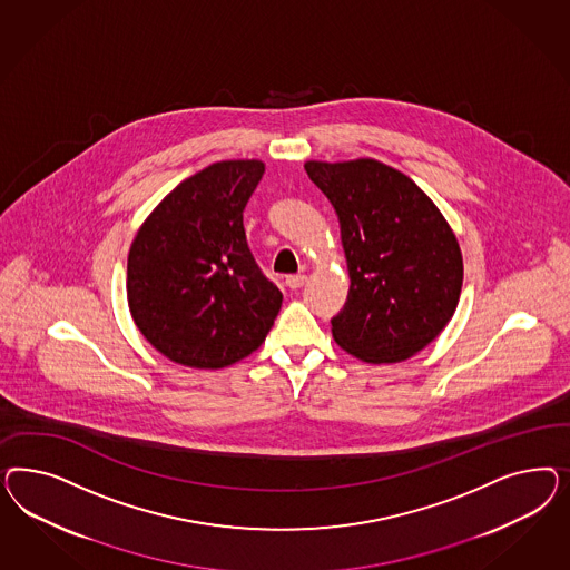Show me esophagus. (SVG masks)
Returning <instances> with one entry per match:
<instances>
[{
  "label": "esophagus",
  "instance_id": "obj_1",
  "mask_svg": "<svg viewBox=\"0 0 570 570\" xmlns=\"http://www.w3.org/2000/svg\"><path fill=\"white\" fill-rule=\"evenodd\" d=\"M305 282H307V276H305V274H296V276L286 277V286H288L291 291H296V288L305 286Z\"/></svg>",
  "mask_w": 570,
  "mask_h": 570
}]
</instances>
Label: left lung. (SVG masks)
Returning <instances> with one entry per match:
<instances>
[{"instance_id": "obj_1", "label": "left lung", "mask_w": 570, "mask_h": 570, "mask_svg": "<svg viewBox=\"0 0 570 570\" xmlns=\"http://www.w3.org/2000/svg\"><path fill=\"white\" fill-rule=\"evenodd\" d=\"M338 215L351 277L332 336L367 363L414 357L453 317L464 279L448 219L403 173L374 160H307Z\"/></svg>"}]
</instances>
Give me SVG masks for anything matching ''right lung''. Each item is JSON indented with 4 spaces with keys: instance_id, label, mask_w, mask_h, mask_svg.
<instances>
[{
    "instance_id": "1",
    "label": "right lung",
    "mask_w": 570,
    "mask_h": 570,
    "mask_svg": "<svg viewBox=\"0 0 570 570\" xmlns=\"http://www.w3.org/2000/svg\"><path fill=\"white\" fill-rule=\"evenodd\" d=\"M265 173L257 158L219 160L184 179L139 225L127 303L167 360L219 370L257 351L282 307L246 244L242 213Z\"/></svg>"
}]
</instances>
